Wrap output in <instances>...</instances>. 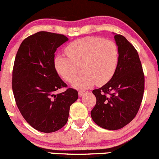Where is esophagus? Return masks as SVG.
Segmentation results:
<instances>
[{"label": "esophagus", "instance_id": "obj_1", "mask_svg": "<svg viewBox=\"0 0 159 159\" xmlns=\"http://www.w3.org/2000/svg\"><path fill=\"white\" fill-rule=\"evenodd\" d=\"M86 91H79L78 92V95H79V97H81V96H83L84 94H86Z\"/></svg>", "mask_w": 159, "mask_h": 159}]
</instances>
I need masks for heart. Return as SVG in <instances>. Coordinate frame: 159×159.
Listing matches in <instances>:
<instances>
[{
  "instance_id": "1",
  "label": "heart",
  "mask_w": 159,
  "mask_h": 159,
  "mask_svg": "<svg viewBox=\"0 0 159 159\" xmlns=\"http://www.w3.org/2000/svg\"><path fill=\"white\" fill-rule=\"evenodd\" d=\"M68 58L56 56L54 66L58 74L67 82L78 75L80 67L83 75L73 83L78 89H86L97 84L103 85L110 81L117 69L120 50L111 40L99 37H86L75 40L65 48Z\"/></svg>"
}]
</instances>
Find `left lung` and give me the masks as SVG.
<instances>
[{"instance_id": "8db88e82", "label": "left lung", "mask_w": 159, "mask_h": 159, "mask_svg": "<svg viewBox=\"0 0 159 159\" xmlns=\"http://www.w3.org/2000/svg\"><path fill=\"white\" fill-rule=\"evenodd\" d=\"M120 50L117 69L111 80L92 91L96 104L91 111L93 121L108 130L123 128L135 117L144 90V75L135 48L123 36L116 34Z\"/></svg>"}]
</instances>
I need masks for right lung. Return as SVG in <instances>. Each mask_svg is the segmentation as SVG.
Listing matches in <instances>:
<instances>
[{"instance_id": "right-lung-1", "label": "right lung", "mask_w": 159, "mask_h": 159, "mask_svg": "<svg viewBox=\"0 0 159 159\" xmlns=\"http://www.w3.org/2000/svg\"><path fill=\"white\" fill-rule=\"evenodd\" d=\"M68 40L63 34L39 31L25 38L20 45L12 71V90L20 111L32 128L52 133L65 125L70 107L78 92L69 88L54 66L55 52Z\"/></svg>"}]
</instances>
